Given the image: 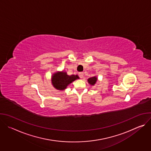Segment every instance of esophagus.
Returning <instances> with one entry per match:
<instances>
[{"mask_svg":"<svg viewBox=\"0 0 151 151\" xmlns=\"http://www.w3.org/2000/svg\"><path fill=\"white\" fill-rule=\"evenodd\" d=\"M79 76L81 78H83V72H80L79 73Z\"/></svg>","mask_w":151,"mask_h":151,"instance_id":"esophagus-1","label":"esophagus"}]
</instances>
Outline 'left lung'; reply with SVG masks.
<instances>
[{
    "mask_svg": "<svg viewBox=\"0 0 151 151\" xmlns=\"http://www.w3.org/2000/svg\"><path fill=\"white\" fill-rule=\"evenodd\" d=\"M98 81V78L96 76H94L93 77H91V78H90L88 79L87 81L88 82V83L91 85V86H94L97 82Z\"/></svg>",
    "mask_w": 151,
    "mask_h": 151,
    "instance_id": "left-lung-1",
    "label": "left lung"
}]
</instances>
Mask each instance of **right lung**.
Wrapping results in <instances>:
<instances>
[{
    "instance_id": "1",
    "label": "right lung",
    "mask_w": 151,
    "mask_h": 151,
    "mask_svg": "<svg viewBox=\"0 0 151 151\" xmlns=\"http://www.w3.org/2000/svg\"><path fill=\"white\" fill-rule=\"evenodd\" d=\"M77 79H79L78 75H69L64 70L58 71L54 73L51 76V83L56 90L63 91Z\"/></svg>"
}]
</instances>
